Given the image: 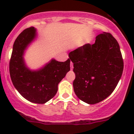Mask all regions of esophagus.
I'll list each match as a JSON object with an SVG mask.
<instances>
[{"mask_svg":"<svg viewBox=\"0 0 134 134\" xmlns=\"http://www.w3.org/2000/svg\"><path fill=\"white\" fill-rule=\"evenodd\" d=\"M70 66H71V69H73V63L72 62H71V63H70Z\"/></svg>","mask_w":134,"mask_h":134,"instance_id":"1","label":"esophagus"}]
</instances>
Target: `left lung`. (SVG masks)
Here are the masks:
<instances>
[{
	"label": "left lung",
	"instance_id": "8db88e82",
	"mask_svg": "<svg viewBox=\"0 0 134 134\" xmlns=\"http://www.w3.org/2000/svg\"><path fill=\"white\" fill-rule=\"evenodd\" d=\"M76 78L73 88L79 99L94 104L109 97L119 82L124 63L119 44L111 34L103 32L95 43L71 51Z\"/></svg>",
	"mask_w": 134,
	"mask_h": 134
}]
</instances>
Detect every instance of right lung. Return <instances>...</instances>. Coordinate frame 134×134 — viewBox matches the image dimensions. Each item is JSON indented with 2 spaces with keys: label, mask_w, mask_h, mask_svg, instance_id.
I'll use <instances>...</instances> for the list:
<instances>
[{
  "label": "right lung",
  "mask_w": 134,
  "mask_h": 134,
  "mask_svg": "<svg viewBox=\"0 0 134 134\" xmlns=\"http://www.w3.org/2000/svg\"><path fill=\"white\" fill-rule=\"evenodd\" d=\"M37 37V30L30 27L23 31L14 42L9 62V74L13 86L27 100L44 104L53 98L58 86L70 71L71 59L64 62L52 59L37 70L26 65L25 51Z\"/></svg>",
  "instance_id": "right-lung-1"
}]
</instances>
